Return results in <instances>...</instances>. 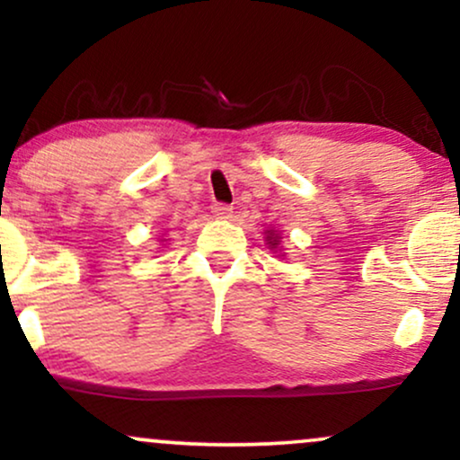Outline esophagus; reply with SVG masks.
<instances>
[{"mask_svg": "<svg viewBox=\"0 0 460 460\" xmlns=\"http://www.w3.org/2000/svg\"><path fill=\"white\" fill-rule=\"evenodd\" d=\"M231 212H234V208H231L229 203H214L212 206V214L217 218H229Z\"/></svg>", "mask_w": 460, "mask_h": 460, "instance_id": "obj_1", "label": "esophagus"}]
</instances>
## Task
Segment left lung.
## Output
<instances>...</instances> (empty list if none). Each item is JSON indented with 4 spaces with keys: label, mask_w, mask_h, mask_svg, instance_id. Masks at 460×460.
Here are the masks:
<instances>
[{
    "label": "left lung",
    "mask_w": 460,
    "mask_h": 460,
    "mask_svg": "<svg viewBox=\"0 0 460 460\" xmlns=\"http://www.w3.org/2000/svg\"><path fill=\"white\" fill-rule=\"evenodd\" d=\"M267 243H270V248H278V243H280V237L278 234H273V231H267ZM284 257V254H282Z\"/></svg>",
    "instance_id": "1"
}]
</instances>
